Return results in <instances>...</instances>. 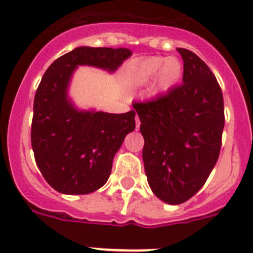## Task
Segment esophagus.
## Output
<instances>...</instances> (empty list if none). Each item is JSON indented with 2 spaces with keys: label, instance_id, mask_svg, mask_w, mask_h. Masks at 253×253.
Returning a JSON list of instances; mask_svg holds the SVG:
<instances>
[{
  "label": "esophagus",
  "instance_id": "34e87169",
  "mask_svg": "<svg viewBox=\"0 0 253 253\" xmlns=\"http://www.w3.org/2000/svg\"><path fill=\"white\" fill-rule=\"evenodd\" d=\"M135 126H137V129H139V126H140V120H139V118H138V115L135 116Z\"/></svg>",
  "mask_w": 253,
  "mask_h": 253
}]
</instances>
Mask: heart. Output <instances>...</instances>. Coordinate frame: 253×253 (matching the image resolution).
Wrapping results in <instances>:
<instances>
[{
    "label": "heart",
    "mask_w": 253,
    "mask_h": 253,
    "mask_svg": "<svg viewBox=\"0 0 253 253\" xmlns=\"http://www.w3.org/2000/svg\"><path fill=\"white\" fill-rule=\"evenodd\" d=\"M182 76V64L176 58L148 57L139 60L133 69V80L137 84H147L156 77L157 87L162 91L175 86Z\"/></svg>",
    "instance_id": "obj_1"
}]
</instances>
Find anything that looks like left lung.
<instances>
[{"instance_id": "obj_1", "label": "left lung", "mask_w": 253, "mask_h": 253, "mask_svg": "<svg viewBox=\"0 0 253 253\" xmlns=\"http://www.w3.org/2000/svg\"><path fill=\"white\" fill-rule=\"evenodd\" d=\"M184 60L182 84L165 95L134 102L144 138L143 162L154 195L181 204L204 186L222 147V88L195 53L177 48Z\"/></svg>"}]
</instances>
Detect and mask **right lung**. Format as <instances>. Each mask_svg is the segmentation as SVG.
<instances>
[{
	"label": "right lung",
	"instance_id": "obj_1",
	"mask_svg": "<svg viewBox=\"0 0 253 253\" xmlns=\"http://www.w3.org/2000/svg\"><path fill=\"white\" fill-rule=\"evenodd\" d=\"M131 55L126 48L80 46L55 59L40 81L34 99L31 147L42 175L67 195L90 194L106 184L113 160L125 135L135 129V111H78L67 97L77 66L114 72Z\"/></svg>",
	"mask_w": 253,
	"mask_h": 253
}]
</instances>
